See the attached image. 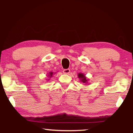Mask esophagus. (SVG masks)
<instances>
[{"label": "esophagus", "mask_w": 133, "mask_h": 133, "mask_svg": "<svg viewBox=\"0 0 133 133\" xmlns=\"http://www.w3.org/2000/svg\"><path fill=\"white\" fill-rule=\"evenodd\" d=\"M63 72L64 74H66V75H68V74L70 73V69H64V70H63Z\"/></svg>", "instance_id": "obj_1"}]
</instances>
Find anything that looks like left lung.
<instances>
[{
    "label": "left lung",
    "mask_w": 133,
    "mask_h": 133,
    "mask_svg": "<svg viewBox=\"0 0 133 133\" xmlns=\"http://www.w3.org/2000/svg\"><path fill=\"white\" fill-rule=\"evenodd\" d=\"M78 78H79V79L80 80L81 82H82L84 84H85L84 85H86L87 83H88L89 82V78H87L86 77H85V75L84 74L80 73L78 74Z\"/></svg>",
    "instance_id": "obj_1"
}]
</instances>
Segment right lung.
Returning a JSON list of instances; mask_svg holds the SVG:
<instances>
[{
    "label": "right lung",
    "instance_id": "1",
    "mask_svg": "<svg viewBox=\"0 0 133 133\" xmlns=\"http://www.w3.org/2000/svg\"><path fill=\"white\" fill-rule=\"evenodd\" d=\"M53 71H50V72H49V74H48V77L49 78H48V80H50V78H51L52 77V76H53Z\"/></svg>",
    "mask_w": 133,
    "mask_h": 133
}]
</instances>
